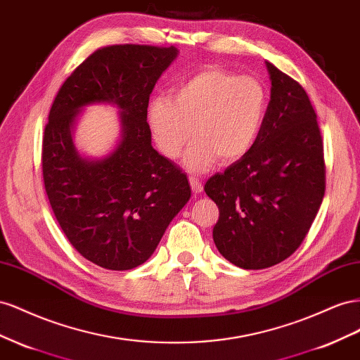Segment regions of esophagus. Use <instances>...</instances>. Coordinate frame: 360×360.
<instances>
[{
    "mask_svg": "<svg viewBox=\"0 0 360 360\" xmlns=\"http://www.w3.org/2000/svg\"><path fill=\"white\" fill-rule=\"evenodd\" d=\"M188 181H190V186H191V190H193V193H202L203 191V186H202V182L198 179V178H188Z\"/></svg>",
    "mask_w": 360,
    "mask_h": 360,
    "instance_id": "34e87169",
    "label": "esophagus"
}]
</instances>
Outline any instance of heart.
I'll use <instances>...</instances> for the list:
<instances>
[{"mask_svg":"<svg viewBox=\"0 0 360 360\" xmlns=\"http://www.w3.org/2000/svg\"><path fill=\"white\" fill-rule=\"evenodd\" d=\"M269 111V91L259 79L240 77L219 66L202 68L172 89V99L149 101L146 120L153 145L164 158L184 157L193 172L210 169L215 160L240 161L258 141Z\"/></svg>","mask_w":360,"mask_h":360,"instance_id":"obj_1","label":"heart"}]
</instances>
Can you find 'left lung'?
<instances>
[{
  "mask_svg": "<svg viewBox=\"0 0 360 360\" xmlns=\"http://www.w3.org/2000/svg\"><path fill=\"white\" fill-rule=\"evenodd\" d=\"M265 65L271 96L258 141L205 184L220 212L214 243L244 270L290 258L309 232L326 191L323 139L309 96L295 79Z\"/></svg>",
  "mask_w": 360,
  "mask_h": 360,
  "instance_id": "1",
  "label": "left lung"
}]
</instances>
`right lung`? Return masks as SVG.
<instances>
[{
  "label": "right lung",
  "mask_w": 360,
  "mask_h": 360,
  "mask_svg": "<svg viewBox=\"0 0 360 360\" xmlns=\"http://www.w3.org/2000/svg\"><path fill=\"white\" fill-rule=\"evenodd\" d=\"M174 46L112 45L95 51L60 87L42 141L51 208L69 243L107 270H131L155 252L167 226L191 196L187 174L152 148L146 110ZM90 103L120 110L122 137L104 159H84L71 140Z\"/></svg>",
  "instance_id": "right-lung-1"
}]
</instances>
